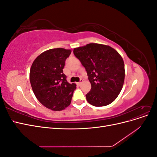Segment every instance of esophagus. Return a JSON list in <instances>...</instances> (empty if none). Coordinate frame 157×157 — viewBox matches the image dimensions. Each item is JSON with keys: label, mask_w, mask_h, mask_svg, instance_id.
Returning a JSON list of instances; mask_svg holds the SVG:
<instances>
[{"label": "esophagus", "mask_w": 157, "mask_h": 157, "mask_svg": "<svg viewBox=\"0 0 157 157\" xmlns=\"http://www.w3.org/2000/svg\"><path fill=\"white\" fill-rule=\"evenodd\" d=\"M82 82H83V80H82V79H80V82H77V84L78 85H79V86H80V85L82 83Z\"/></svg>", "instance_id": "obj_1"}]
</instances>
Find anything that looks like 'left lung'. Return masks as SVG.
Listing matches in <instances>:
<instances>
[{
  "label": "left lung",
  "mask_w": 157,
  "mask_h": 157,
  "mask_svg": "<svg viewBox=\"0 0 157 157\" xmlns=\"http://www.w3.org/2000/svg\"><path fill=\"white\" fill-rule=\"evenodd\" d=\"M73 53L86 69L91 90L88 102L106 106L115 100L124 84V63L118 52L109 46L90 43L74 48Z\"/></svg>",
  "instance_id": "1"
}]
</instances>
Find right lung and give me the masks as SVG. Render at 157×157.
Returning a JSON list of instances; mask_svg holds the SVG:
<instances>
[{"instance_id": "right-lung-1", "label": "right lung", "mask_w": 157, "mask_h": 157, "mask_svg": "<svg viewBox=\"0 0 157 157\" xmlns=\"http://www.w3.org/2000/svg\"><path fill=\"white\" fill-rule=\"evenodd\" d=\"M71 50L53 48L42 52L34 60L29 78L33 91L42 105L52 111H61L71 101L75 83L70 84L63 73Z\"/></svg>"}]
</instances>
